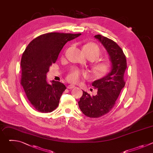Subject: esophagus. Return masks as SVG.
<instances>
[{"instance_id":"34e87169","label":"esophagus","mask_w":153,"mask_h":153,"mask_svg":"<svg viewBox=\"0 0 153 153\" xmlns=\"http://www.w3.org/2000/svg\"><path fill=\"white\" fill-rule=\"evenodd\" d=\"M74 87H75V86H74V85H68V86H67V88H68V89H72V88H74Z\"/></svg>"}]
</instances>
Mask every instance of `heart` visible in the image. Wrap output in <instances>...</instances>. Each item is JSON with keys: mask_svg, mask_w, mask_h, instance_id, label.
Segmentation results:
<instances>
[{"mask_svg": "<svg viewBox=\"0 0 153 153\" xmlns=\"http://www.w3.org/2000/svg\"><path fill=\"white\" fill-rule=\"evenodd\" d=\"M84 51L86 55L91 57L94 60L97 59L101 55L102 50L100 48L94 43H89L83 47ZM112 64L110 60H102L97 61L93 66V73L97 77H103L106 75L111 70ZM88 74L85 71L79 69L73 70L67 76V80L73 83L78 82L82 77H88Z\"/></svg>", "mask_w": 153, "mask_h": 153, "instance_id": "heart-1", "label": "heart"}]
</instances>
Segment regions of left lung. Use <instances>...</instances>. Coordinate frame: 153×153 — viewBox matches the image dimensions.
<instances>
[{
    "mask_svg": "<svg viewBox=\"0 0 153 153\" xmlns=\"http://www.w3.org/2000/svg\"><path fill=\"white\" fill-rule=\"evenodd\" d=\"M106 49L112 66L110 72L92 85L97 89L96 96L83 91L78 102L82 112L90 118L100 117L110 112L125 86L124 74L127 67L126 57L121 48L113 40L100 34L94 36Z\"/></svg>",
    "mask_w": 153,
    "mask_h": 153,
    "instance_id": "left-lung-1",
    "label": "left lung"
}]
</instances>
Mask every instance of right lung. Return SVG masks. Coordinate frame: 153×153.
<instances>
[{
	"instance_id": "right-lung-1",
	"label": "right lung",
	"mask_w": 153,
	"mask_h": 153,
	"mask_svg": "<svg viewBox=\"0 0 153 153\" xmlns=\"http://www.w3.org/2000/svg\"><path fill=\"white\" fill-rule=\"evenodd\" d=\"M81 34L50 33L33 39L21 59L20 83L36 110L51 113L58 106L63 92L67 89L62 83L47 81V73L54 63L65 43Z\"/></svg>"
}]
</instances>
